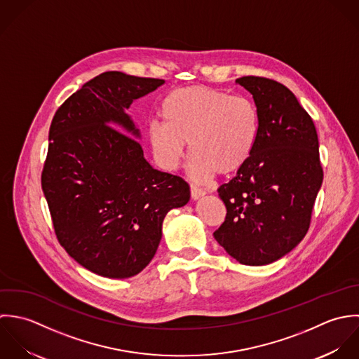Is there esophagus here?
Returning <instances> with one entry per match:
<instances>
[{"label":"esophagus","instance_id":"1","mask_svg":"<svg viewBox=\"0 0 359 359\" xmlns=\"http://www.w3.org/2000/svg\"><path fill=\"white\" fill-rule=\"evenodd\" d=\"M190 191H191V198H193V200H198V198H201V197H204V196L207 194L205 190L197 187L196 184H191V186H190Z\"/></svg>","mask_w":359,"mask_h":359}]
</instances>
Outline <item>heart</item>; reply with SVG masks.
<instances>
[{
    "label": "heart",
    "mask_w": 359,
    "mask_h": 359,
    "mask_svg": "<svg viewBox=\"0 0 359 359\" xmlns=\"http://www.w3.org/2000/svg\"><path fill=\"white\" fill-rule=\"evenodd\" d=\"M161 116L163 123L147 129L156 163L165 170L177 169L189 143L190 172L196 179L238 172L258 137L255 105L243 95L207 86L173 90L162 101Z\"/></svg>",
    "instance_id": "b5f03b06"
}]
</instances>
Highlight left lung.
Here are the masks:
<instances>
[{"mask_svg": "<svg viewBox=\"0 0 359 359\" xmlns=\"http://www.w3.org/2000/svg\"><path fill=\"white\" fill-rule=\"evenodd\" d=\"M259 126L248 162L217 189L226 217L216 241L243 265L272 264L306 234L323 180L315 125L282 83L243 76Z\"/></svg>", "mask_w": 359, "mask_h": 359, "instance_id": "1", "label": "left lung"}]
</instances>
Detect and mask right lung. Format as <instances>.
<instances>
[{"label":"right lung","instance_id":"1","mask_svg":"<svg viewBox=\"0 0 359 359\" xmlns=\"http://www.w3.org/2000/svg\"><path fill=\"white\" fill-rule=\"evenodd\" d=\"M163 83L101 73L73 93L51 122L41 187L57 238L77 264L104 278L140 273L156 252L163 217L190 200L180 176L145 161L134 139L139 129L125 112Z\"/></svg>","mask_w":359,"mask_h":359}]
</instances>
